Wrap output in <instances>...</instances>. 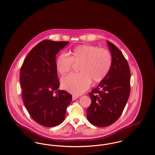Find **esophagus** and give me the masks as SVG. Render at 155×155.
<instances>
[{"mask_svg":"<svg viewBox=\"0 0 155 155\" xmlns=\"http://www.w3.org/2000/svg\"><path fill=\"white\" fill-rule=\"evenodd\" d=\"M77 99H78V96H76V95H73V97H72L73 101H75Z\"/></svg>","mask_w":155,"mask_h":155,"instance_id":"34e87169","label":"esophagus"}]
</instances>
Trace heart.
Returning <instances> with one entry per match:
<instances>
[{
  "mask_svg": "<svg viewBox=\"0 0 155 155\" xmlns=\"http://www.w3.org/2000/svg\"><path fill=\"white\" fill-rule=\"evenodd\" d=\"M74 63H80V73H72L62 78V88L74 94L80 95L88 89L91 80L94 82L102 81L110 70L112 58L110 53L104 49L83 45L75 47L71 56L66 53L59 55L56 68L61 75L70 71Z\"/></svg>",
  "mask_w": 155,
  "mask_h": 155,
  "instance_id": "obj_1",
  "label": "heart"
}]
</instances>
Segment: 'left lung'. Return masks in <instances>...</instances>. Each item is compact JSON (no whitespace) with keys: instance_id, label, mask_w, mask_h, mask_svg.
<instances>
[{"instance_id":"left-lung-1","label":"left lung","mask_w":155,"mask_h":155,"mask_svg":"<svg viewBox=\"0 0 155 155\" xmlns=\"http://www.w3.org/2000/svg\"><path fill=\"white\" fill-rule=\"evenodd\" d=\"M112 58L110 70L89 95L91 104L87 118L93 125L109 126L116 121L125 107L130 94V70L127 60L115 45L107 41Z\"/></svg>"}]
</instances>
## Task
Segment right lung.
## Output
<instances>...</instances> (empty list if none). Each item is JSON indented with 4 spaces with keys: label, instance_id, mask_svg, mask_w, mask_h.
<instances>
[{
    "label": "right lung",
    "instance_id": "add662e5",
    "mask_svg": "<svg viewBox=\"0 0 155 155\" xmlns=\"http://www.w3.org/2000/svg\"><path fill=\"white\" fill-rule=\"evenodd\" d=\"M68 43L42 41L29 52L21 67L24 103L32 119L45 127L61 124L72 99L67 91L58 90L60 82L56 62V54Z\"/></svg>",
    "mask_w": 155,
    "mask_h": 155
}]
</instances>
